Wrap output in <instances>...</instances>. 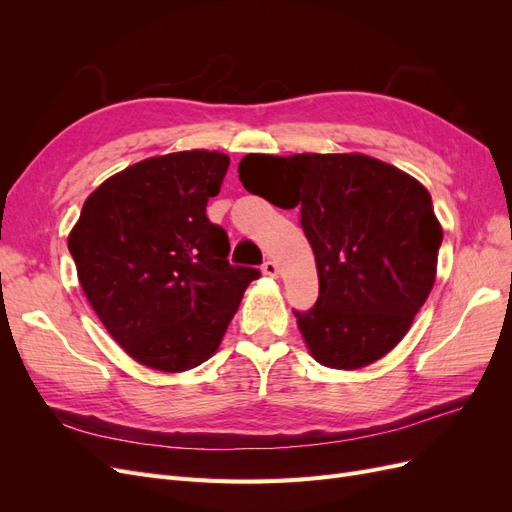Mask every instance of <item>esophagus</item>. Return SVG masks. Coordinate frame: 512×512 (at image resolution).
Wrapping results in <instances>:
<instances>
[{
  "instance_id": "1",
  "label": "esophagus",
  "mask_w": 512,
  "mask_h": 512,
  "mask_svg": "<svg viewBox=\"0 0 512 512\" xmlns=\"http://www.w3.org/2000/svg\"><path fill=\"white\" fill-rule=\"evenodd\" d=\"M262 273L269 275V277H277V275H280V267H277V262L267 260L265 265H262Z\"/></svg>"
}]
</instances>
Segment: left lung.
<instances>
[{"instance_id": "8db88e82", "label": "left lung", "mask_w": 512, "mask_h": 512, "mask_svg": "<svg viewBox=\"0 0 512 512\" xmlns=\"http://www.w3.org/2000/svg\"><path fill=\"white\" fill-rule=\"evenodd\" d=\"M243 188L301 205L318 269V301L294 312L314 359L361 369L389 354L436 282L442 224L421 181L365 153H247Z\"/></svg>"}]
</instances>
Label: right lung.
I'll list each match as a JSON object with an SVG mask.
<instances>
[{"label":"right lung","instance_id":"1","mask_svg":"<svg viewBox=\"0 0 512 512\" xmlns=\"http://www.w3.org/2000/svg\"><path fill=\"white\" fill-rule=\"evenodd\" d=\"M228 166L207 149L136 162L87 196L68 235L91 309L149 369L181 374L211 359L260 275L230 265L226 230L207 218Z\"/></svg>","mask_w":512,"mask_h":512}]
</instances>
